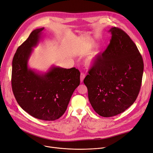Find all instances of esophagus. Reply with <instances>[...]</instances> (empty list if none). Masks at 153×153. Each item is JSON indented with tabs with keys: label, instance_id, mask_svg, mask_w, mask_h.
<instances>
[{
	"label": "esophagus",
	"instance_id": "obj_1",
	"mask_svg": "<svg viewBox=\"0 0 153 153\" xmlns=\"http://www.w3.org/2000/svg\"><path fill=\"white\" fill-rule=\"evenodd\" d=\"M85 77V75L83 73H81V74H80V82H82L83 81V79H84Z\"/></svg>",
	"mask_w": 153,
	"mask_h": 153
}]
</instances>
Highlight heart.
<instances>
[{"label":"heart","instance_id":"b5f03b06","mask_svg":"<svg viewBox=\"0 0 153 153\" xmlns=\"http://www.w3.org/2000/svg\"><path fill=\"white\" fill-rule=\"evenodd\" d=\"M98 55V53H95L94 54H93L92 56H91L90 57H89L88 58V59L86 60V62L89 65H91L93 63L94 59L96 58V57Z\"/></svg>","mask_w":153,"mask_h":153}]
</instances>
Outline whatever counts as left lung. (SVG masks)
<instances>
[{"mask_svg":"<svg viewBox=\"0 0 153 153\" xmlns=\"http://www.w3.org/2000/svg\"><path fill=\"white\" fill-rule=\"evenodd\" d=\"M108 32L110 44L83 80L94 110L104 117L120 114L133 104L143 72L142 56L129 36L116 27Z\"/></svg>","mask_w":153,"mask_h":153,"instance_id":"1","label":"left lung"}]
</instances>
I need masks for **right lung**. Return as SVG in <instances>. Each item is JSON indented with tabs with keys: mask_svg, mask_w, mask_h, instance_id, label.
<instances>
[{
	"mask_svg": "<svg viewBox=\"0 0 153 153\" xmlns=\"http://www.w3.org/2000/svg\"><path fill=\"white\" fill-rule=\"evenodd\" d=\"M41 28L33 31L17 50L12 62V89L23 110L33 117L53 121L67 110L71 97L80 84V72L52 66L45 73L28 67V60L42 38Z\"/></svg>",
	"mask_w": 153,
	"mask_h": 153,
	"instance_id": "right-lung-1",
	"label": "right lung"
}]
</instances>
